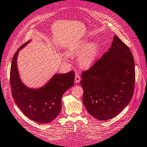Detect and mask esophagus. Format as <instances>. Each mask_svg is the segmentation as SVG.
I'll list each match as a JSON object with an SVG mask.
<instances>
[{
    "label": "esophagus",
    "instance_id": "obj_1",
    "mask_svg": "<svg viewBox=\"0 0 147 147\" xmlns=\"http://www.w3.org/2000/svg\"><path fill=\"white\" fill-rule=\"evenodd\" d=\"M80 82V76L78 74H76L75 76V82L76 83H79Z\"/></svg>",
    "mask_w": 147,
    "mask_h": 147
}]
</instances>
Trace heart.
<instances>
[{
  "label": "heart",
  "instance_id": "b5f03b06",
  "mask_svg": "<svg viewBox=\"0 0 147 147\" xmlns=\"http://www.w3.org/2000/svg\"><path fill=\"white\" fill-rule=\"evenodd\" d=\"M99 51V46L96 42L89 43L83 41L71 47L68 51L71 57H79L78 64L83 69H88L96 61Z\"/></svg>",
  "mask_w": 147,
  "mask_h": 147
}]
</instances>
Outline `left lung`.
Returning <instances> with one entry per match:
<instances>
[{
	"label": "left lung",
	"instance_id": "8db88e82",
	"mask_svg": "<svg viewBox=\"0 0 147 147\" xmlns=\"http://www.w3.org/2000/svg\"><path fill=\"white\" fill-rule=\"evenodd\" d=\"M134 67L130 49L114 36L108 51L82 74L83 102L92 116L107 120L128 105L134 93Z\"/></svg>",
	"mask_w": 147,
	"mask_h": 147
}]
</instances>
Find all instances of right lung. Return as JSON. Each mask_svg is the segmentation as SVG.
<instances>
[{"label":"right lung","instance_id":"obj_1","mask_svg":"<svg viewBox=\"0 0 147 147\" xmlns=\"http://www.w3.org/2000/svg\"><path fill=\"white\" fill-rule=\"evenodd\" d=\"M30 41H28L14 53L11 62L10 85L13 97L17 106L28 118L41 123L53 121L62 109V97L74 85V72L55 74L43 87L30 88L20 80L17 57L19 51Z\"/></svg>","mask_w":147,"mask_h":147}]
</instances>
